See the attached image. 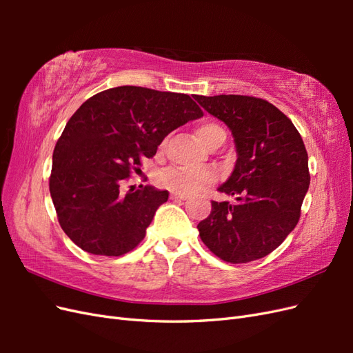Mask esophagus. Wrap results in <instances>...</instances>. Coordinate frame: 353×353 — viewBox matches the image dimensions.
Returning <instances> with one entry per match:
<instances>
[{
    "mask_svg": "<svg viewBox=\"0 0 353 353\" xmlns=\"http://www.w3.org/2000/svg\"><path fill=\"white\" fill-rule=\"evenodd\" d=\"M170 199H172V200H187L188 196L187 194H179V193H172V194H170Z\"/></svg>",
    "mask_w": 353,
    "mask_h": 353,
    "instance_id": "34e87169",
    "label": "esophagus"
}]
</instances>
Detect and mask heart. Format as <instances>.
Segmentation results:
<instances>
[{
    "mask_svg": "<svg viewBox=\"0 0 353 353\" xmlns=\"http://www.w3.org/2000/svg\"><path fill=\"white\" fill-rule=\"evenodd\" d=\"M199 140L208 145L218 137H225V131L218 123H201L196 131ZM160 184L179 194H193L216 181V172L208 168H172L159 176Z\"/></svg>",
    "mask_w": 353,
    "mask_h": 353,
    "instance_id": "b5f03b06",
    "label": "heart"
}]
</instances>
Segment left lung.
Here are the masks:
<instances>
[{
  "label": "left lung",
  "mask_w": 353,
  "mask_h": 353,
  "mask_svg": "<svg viewBox=\"0 0 353 353\" xmlns=\"http://www.w3.org/2000/svg\"><path fill=\"white\" fill-rule=\"evenodd\" d=\"M234 137L237 160L219 193L236 203L212 201L199 234L212 253L231 263L270 254L301 218L309 188L307 153L293 122L262 99L249 95H194Z\"/></svg>",
  "instance_id": "obj_1"
}]
</instances>
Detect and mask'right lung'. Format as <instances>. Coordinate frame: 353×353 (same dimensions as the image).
<instances>
[{
  "label": "right lung",
  "mask_w": 353,
  "mask_h": 353,
  "mask_svg": "<svg viewBox=\"0 0 353 353\" xmlns=\"http://www.w3.org/2000/svg\"><path fill=\"white\" fill-rule=\"evenodd\" d=\"M203 116L187 94L116 87L73 113L52 153L50 194L60 227L91 254L121 256L137 248L168 190L123 188L143 157L168 134Z\"/></svg>",
  "instance_id": "1"
}]
</instances>
